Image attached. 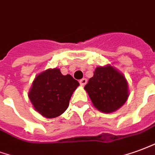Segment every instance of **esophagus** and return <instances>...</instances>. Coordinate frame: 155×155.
I'll return each instance as SVG.
<instances>
[{
  "label": "esophagus",
  "mask_w": 155,
  "mask_h": 155,
  "mask_svg": "<svg viewBox=\"0 0 155 155\" xmlns=\"http://www.w3.org/2000/svg\"><path fill=\"white\" fill-rule=\"evenodd\" d=\"M86 83H87V79H85V78H83L82 80L80 81V84H81V86H84V85L86 84Z\"/></svg>",
  "instance_id": "34e87169"
}]
</instances>
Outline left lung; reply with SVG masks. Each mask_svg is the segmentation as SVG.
<instances>
[{
    "label": "left lung",
    "mask_w": 155,
    "mask_h": 155,
    "mask_svg": "<svg viewBox=\"0 0 155 155\" xmlns=\"http://www.w3.org/2000/svg\"><path fill=\"white\" fill-rule=\"evenodd\" d=\"M84 90L93 105L104 113L116 112L129 97V87L125 75L111 65L96 67Z\"/></svg>",
    "instance_id": "left-lung-1"
}]
</instances>
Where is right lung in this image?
<instances>
[{"mask_svg": "<svg viewBox=\"0 0 155 155\" xmlns=\"http://www.w3.org/2000/svg\"><path fill=\"white\" fill-rule=\"evenodd\" d=\"M80 84L71 74L63 75L60 69H48L37 75L28 92L34 109L46 118L61 115Z\"/></svg>", "mask_w": 155, "mask_h": 155, "instance_id": "right-lung-1", "label": "right lung"}]
</instances>
